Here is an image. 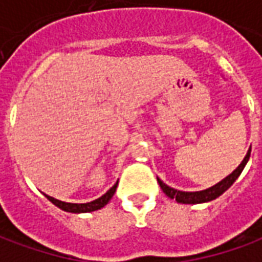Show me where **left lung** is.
Here are the masks:
<instances>
[{
	"instance_id": "8db88e82",
	"label": "left lung",
	"mask_w": 262,
	"mask_h": 262,
	"mask_svg": "<svg viewBox=\"0 0 262 262\" xmlns=\"http://www.w3.org/2000/svg\"><path fill=\"white\" fill-rule=\"evenodd\" d=\"M250 153H251V150H248L247 156L244 157V160L242 161V164L238 165L236 170L231 172L230 176L226 177L225 180H222L219 184H216V185H213L212 188H208V189H205V191H198V192H182V191H177L174 188L165 185L164 182L161 181L160 178H157V181H159L160 187L163 189V192H164L168 198H171V199H176L178 203L209 202V201H213V199H216L217 196H220L222 193L225 192V191H227V189L233 185V182L238 178V176L242 174L243 168L247 164L248 159H250Z\"/></svg>"
}]
</instances>
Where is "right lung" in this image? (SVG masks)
<instances>
[{"instance_id":"1","label":"right lung","mask_w":262,"mask_h":262,"mask_svg":"<svg viewBox=\"0 0 262 262\" xmlns=\"http://www.w3.org/2000/svg\"><path fill=\"white\" fill-rule=\"evenodd\" d=\"M116 187H118V182H116L114 187L111 188L105 195H102L101 198H98V199H95V201H92V202H88V203L61 202V201H59V199H54V198L49 196V195H46V198H48L50 202L54 203L57 208L63 209V210H66V212H71V213H86V212H94V210H98V209L103 208V206L111 201V198L114 196L115 191H116Z\"/></svg>"}]
</instances>
